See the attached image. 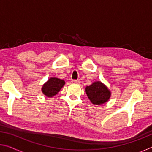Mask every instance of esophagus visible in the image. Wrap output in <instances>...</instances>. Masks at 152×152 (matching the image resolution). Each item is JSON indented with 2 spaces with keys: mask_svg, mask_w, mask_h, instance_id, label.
<instances>
[{
  "mask_svg": "<svg viewBox=\"0 0 152 152\" xmlns=\"http://www.w3.org/2000/svg\"><path fill=\"white\" fill-rule=\"evenodd\" d=\"M71 82H72V83H75V84H78L80 82V81L78 80H72Z\"/></svg>",
  "mask_w": 152,
  "mask_h": 152,
  "instance_id": "obj_1",
  "label": "esophagus"
}]
</instances>
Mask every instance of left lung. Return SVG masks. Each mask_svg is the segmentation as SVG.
I'll return each instance as SVG.
<instances>
[{"instance_id": "8db88e82", "label": "left lung", "mask_w": 152, "mask_h": 152, "mask_svg": "<svg viewBox=\"0 0 152 152\" xmlns=\"http://www.w3.org/2000/svg\"><path fill=\"white\" fill-rule=\"evenodd\" d=\"M85 91L89 100L94 104H104L110 97V91L100 81L94 82L91 86H86Z\"/></svg>"}]
</instances>
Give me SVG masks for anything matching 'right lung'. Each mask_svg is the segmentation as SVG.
<instances>
[{
	"label": "right lung",
	"instance_id": "1",
	"mask_svg": "<svg viewBox=\"0 0 152 152\" xmlns=\"http://www.w3.org/2000/svg\"><path fill=\"white\" fill-rule=\"evenodd\" d=\"M64 84L65 82L63 80L57 78H50L43 85L42 91L47 97H52L58 93Z\"/></svg>",
	"mask_w": 152,
	"mask_h": 152
}]
</instances>
